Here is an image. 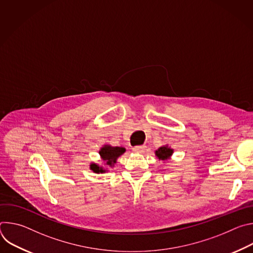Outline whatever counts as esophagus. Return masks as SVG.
Listing matches in <instances>:
<instances>
[{
    "label": "esophagus",
    "instance_id": "1",
    "mask_svg": "<svg viewBox=\"0 0 253 253\" xmlns=\"http://www.w3.org/2000/svg\"><path fill=\"white\" fill-rule=\"evenodd\" d=\"M145 149H146V146H145V145H140V146H134V147L132 148V150H133L134 152H137V153H142V152H144V151H145Z\"/></svg>",
    "mask_w": 253,
    "mask_h": 253
}]
</instances>
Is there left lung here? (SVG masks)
Returning a JSON list of instances; mask_svg holds the SVG:
<instances>
[{"instance_id": "1", "label": "left lung", "mask_w": 253, "mask_h": 253, "mask_svg": "<svg viewBox=\"0 0 253 253\" xmlns=\"http://www.w3.org/2000/svg\"><path fill=\"white\" fill-rule=\"evenodd\" d=\"M156 156L158 157L159 160H167L170 158V156L173 153V150L168 148V147H160L158 150H156Z\"/></svg>"}]
</instances>
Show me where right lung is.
Wrapping results in <instances>:
<instances>
[{
	"label": "right lung",
	"mask_w": 253,
	"mask_h": 253,
	"mask_svg": "<svg viewBox=\"0 0 253 253\" xmlns=\"http://www.w3.org/2000/svg\"><path fill=\"white\" fill-rule=\"evenodd\" d=\"M125 152V148L123 147H111V146H104L101 150H100V155L102 157V159L106 162L107 165H112L114 163H116V159L122 155ZM91 170H93L95 173H99V172H105V170L101 167H99L97 164H91L90 166Z\"/></svg>",
	"instance_id": "obj_1"
}]
</instances>
